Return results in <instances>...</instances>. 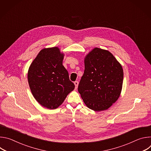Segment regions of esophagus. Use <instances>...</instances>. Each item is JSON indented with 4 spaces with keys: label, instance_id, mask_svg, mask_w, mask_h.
I'll list each match as a JSON object with an SVG mask.
<instances>
[{
    "label": "esophagus",
    "instance_id": "34e87169",
    "mask_svg": "<svg viewBox=\"0 0 151 151\" xmlns=\"http://www.w3.org/2000/svg\"><path fill=\"white\" fill-rule=\"evenodd\" d=\"M74 84L75 85V88L76 89L78 88V84H79V82L78 81H75L74 82Z\"/></svg>",
    "mask_w": 151,
    "mask_h": 151
}]
</instances>
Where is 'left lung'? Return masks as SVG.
Listing matches in <instances>:
<instances>
[{
    "mask_svg": "<svg viewBox=\"0 0 151 151\" xmlns=\"http://www.w3.org/2000/svg\"><path fill=\"white\" fill-rule=\"evenodd\" d=\"M85 70L78 92L88 108L101 111L119 98L123 82L121 64L108 51L96 48L85 58Z\"/></svg>",
    "mask_w": 151,
    "mask_h": 151,
    "instance_id": "1",
    "label": "left lung"
}]
</instances>
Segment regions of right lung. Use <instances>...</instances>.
Wrapping results in <instances>:
<instances>
[{
    "label": "right lung",
    "mask_w": 151,
    "mask_h": 151,
    "mask_svg": "<svg viewBox=\"0 0 151 151\" xmlns=\"http://www.w3.org/2000/svg\"><path fill=\"white\" fill-rule=\"evenodd\" d=\"M63 54L59 48L43 49L28 72V82L37 102L50 109L58 107L75 88L68 70L63 66Z\"/></svg>",
    "instance_id": "right-lung-1"
}]
</instances>
